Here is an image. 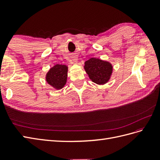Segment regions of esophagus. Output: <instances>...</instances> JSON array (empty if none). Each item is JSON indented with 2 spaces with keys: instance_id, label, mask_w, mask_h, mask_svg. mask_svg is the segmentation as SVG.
<instances>
[{
  "instance_id": "obj_1",
  "label": "esophagus",
  "mask_w": 160,
  "mask_h": 160,
  "mask_svg": "<svg viewBox=\"0 0 160 160\" xmlns=\"http://www.w3.org/2000/svg\"><path fill=\"white\" fill-rule=\"evenodd\" d=\"M77 61H78V59L76 58V57H75V58L73 59V62H74V63H76Z\"/></svg>"
}]
</instances>
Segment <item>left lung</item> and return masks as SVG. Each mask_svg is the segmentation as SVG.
<instances>
[{
	"mask_svg": "<svg viewBox=\"0 0 160 160\" xmlns=\"http://www.w3.org/2000/svg\"><path fill=\"white\" fill-rule=\"evenodd\" d=\"M84 69L90 79L98 84L108 82L112 73L111 64L96 58H91L86 61Z\"/></svg>",
	"mask_w": 160,
	"mask_h": 160,
	"instance_id": "8db88e82",
	"label": "left lung"
}]
</instances>
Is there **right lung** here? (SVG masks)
Segmentation results:
<instances>
[{
    "mask_svg": "<svg viewBox=\"0 0 160 160\" xmlns=\"http://www.w3.org/2000/svg\"><path fill=\"white\" fill-rule=\"evenodd\" d=\"M67 76L68 67L66 65L57 64L47 73L46 80L53 88L61 89L66 83Z\"/></svg>",
    "mask_w": 160,
    "mask_h": 160,
    "instance_id": "right-lung-1",
    "label": "right lung"
}]
</instances>
